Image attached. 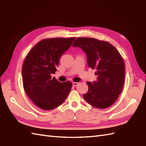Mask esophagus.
<instances>
[{
    "mask_svg": "<svg viewBox=\"0 0 146 146\" xmlns=\"http://www.w3.org/2000/svg\"><path fill=\"white\" fill-rule=\"evenodd\" d=\"M78 84H79V83H76V82H73V86L76 87Z\"/></svg>",
    "mask_w": 146,
    "mask_h": 146,
    "instance_id": "obj_1",
    "label": "esophagus"
}]
</instances>
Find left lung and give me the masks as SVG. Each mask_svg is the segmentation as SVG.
Returning a JSON list of instances; mask_svg holds the SVG:
<instances>
[{
  "label": "left lung",
  "mask_w": 146,
  "mask_h": 146,
  "mask_svg": "<svg viewBox=\"0 0 146 146\" xmlns=\"http://www.w3.org/2000/svg\"><path fill=\"white\" fill-rule=\"evenodd\" d=\"M87 55L88 65L98 76V81L87 82L88 91L83 98L98 109H107L115 102L125 82V63L121 54L113 45L105 40L78 37L73 44Z\"/></svg>",
  "instance_id": "1"
}]
</instances>
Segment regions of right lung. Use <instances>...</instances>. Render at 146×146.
<instances>
[{"label": "right lung", "instance_id": "1", "mask_svg": "<svg viewBox=\"0 0 146 146\" xmlns=\"http://www.w3.org/2000/svg\"><path fill=\"white\" fill-rule=\"evenodd\" d=\"M76 37L48 38L40 40L29 50L22 66L25 91L36 106L50 110L60 106L68 96L72 83H60L54 74L62 54Z\"/></svg>", "mask_w": 146, "mask_h": 146}]
</instances>
